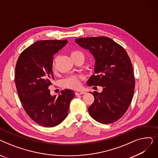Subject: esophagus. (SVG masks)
<instances>
[{
	"label": "esophagus",
	"mask_w": 158,
	"mask_h": 158,
	"mask_svg": "<svg viewBox=\"0 0 158 158\" xmlns=\"http://www.w3.org/2000/svg\"><path fill=\"white\" fill-rule=\"evenodd\" d=\"M86 94V92H85V91H77V92H76V93H75V94H76V95H82V94Z\"/></svg>",
	"instance_id": "1"
}]
</instances>
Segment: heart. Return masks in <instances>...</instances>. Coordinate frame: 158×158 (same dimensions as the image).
Instances as JSON below:
<instances>
[{
    "label": "heart",
    "mask_w": 158,
    "mask_h": 158,
    "mask_svg": "<svg viewBox=\"0 0 158 158\" xmlns=\"http://www.w3.org/2000/svg\"><path fill=\"white\" fill-rule=\"evenodd\" d=\"M70 55H71V57H72V59L77 56H83V54L79 51H77V50H73V51H72L70 52ZM52 66L53 68H54L55 60L52 61ZM81 79L82 78L81 76H69L61 81V86L65 88L73 89H78L81 87Z\"/></svg>",
    "instance_id": "heart-1"
}]
</instances>
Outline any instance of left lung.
Here are the masks:
<instances>
[{
  "label": "left lung",
  "mask_w": 158,
  "mask_h": 158,
  "mask_svg": "<svg viewBox=\"0 0 158 158\" xmlns=\"http://www.w3.org/2000/svg\"><path fill=\"white\" fill-rule=\"evenodd\" d=\"M75 41L89 50L95 59V74L87 81L88 86L103 87L101 93L91 92L95 100L88 107L90 116L104 124L117 121L127 111L135 92L134 73L127 52L105 36L81 38Z\"/></svg>",
  "instance_id": "left-lung-1"
}]
</instances>
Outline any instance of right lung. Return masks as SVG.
<instances>
[{
  "instance_id": "right-lung-1",
  "label": "right lung",
  "mask_w": 158,
  "mask_h": 158,
  "mask_svg": "<svg viewBox=\"0 0 158 158\" xmlns=\"http://www.w3.org/2000/svg\"><path fill=\"white\" fill-rule=\"evenodd\" d=\"M64 40H40L20 54L15 66V82L20 100L29 117L39 125L52 127L67 117L75 93L64 89L51 96L48 89L54 79V54L66 44Z\"/></svg>"
}]
</instances>
